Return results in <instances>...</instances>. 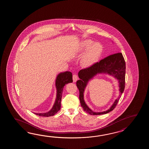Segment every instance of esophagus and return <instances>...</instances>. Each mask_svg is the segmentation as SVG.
<instances>
[{
  "instance_id": "1",
  "label": "esophagus",
  "mask_w": 149,
  "mask_h": 149,
  "mask_svg": "<svg viewBox=\"0 0 149 149\" xmlns=\"http://www.w3.org/2000/svg\"><path fill=\"white\" fill-rule=\"evenodd\" d=\"M78 79V77L77 76V74H74L73 75V82H76V81Z\"/></svg>"
}]
</instances>
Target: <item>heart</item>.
Here are the masks:
<instances>
[{"mask_svg": "<svg viewBox=\"0 0 149 149\" xmlns=\"http://www.w3.org/2000/svg\"><path fill=\"white\" fill-rule=\"evenodd\" d=\"M87 49L83 54L80 60L82 67H91L95 63L100 56L102 52V46L98 42H94L90 39L82 40L76 50V54Z\"/></svg>", "mask_w": 149, "mask_h": 149, "instance_id": "1", "label": "heart"}]
</instances>
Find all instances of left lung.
Returning a JSON list of instances; mask_svg holds the SVG:
<instances>
[{
    "label": "left lung",
    "instance_id": "1",
    "mask_svg": "<svg viewBox=\"0 0 149 149\" xmlns=\"http://www.w3.org/2000/svg\"><path fill=\"white\" fill-rule=\"evenodd\" d=\"M98 73H107L114 76L119 81L120 95V97L115 100L111 108L107 111L95 113L92 111L85 104L83 99V93L87 83L89 79ZM126 63L123 54L121 53L112 54L100 62L93 64L92 66L80 70L78 80L76 85L79 91V100L84 110L91 115L107 114L114 109L124 92L125 87Z\"/></svg>",
    "mask_w": 149,
    "mask_h": 149
}]
</instances>
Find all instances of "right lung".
<instances>
[{
	"label": "right lung",
	"mask_w": 149,
	"mask_h": 149,
	"mask_svg": "<svg viewBox=\"0 0 149 149\" xmlns=\"http://www.w3.org/2000/svg\"><path fill=\"white\" fill-rule=\"evenodd\" d=\"M72 74L70 71H65L64 72H61L57 75L55 86L56 87L57 93H56V98L54 105L51 110L46 113H36L39 116L42 117H50L53 116L54 114H56L57 112L60 111L61 109V101L62 98V94L64 86L65 85H67L68 83L72 82Z\"/></svg>",
	"instance_id": "obj_1"
}]
</instances>
